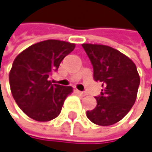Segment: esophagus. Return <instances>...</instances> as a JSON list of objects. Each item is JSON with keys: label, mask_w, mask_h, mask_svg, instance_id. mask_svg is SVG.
I'll list each match as a JSON object with an SVG mask.
<instances>
[{"label": "esophagus", "mask_w": 152, "mask_h": 152, "mask_svg": "<svg viewBox=\"0 0 152 152\" xmlns=\"http://www.w3.org/2000/svg\"><path fill=\"white\" fill-rule=\"evenodd\" d=\"M77 93L81 95V96H86V93H85V92H82V91H77Z\"/></svg>", "instance_id": "34e87169"}]
</instances>
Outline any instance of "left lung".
<instances>
[{
    "label": "left lung",
    "mask_w": 152,
    "mask_h": 152,
    "mask_svg": "<svg viewBox=\"0 0 152 152\" xmlns=\"http://www.w3.org/2000/svg\"><path fill=\"white\" fill-rule=\"evenodd\" d=\"M94 68V79L102 82L103 89L95 96L97 105L86 112L89 120L101 126L116 124L135 103L140 77L135 64L109 46L82 44Z\"/></svg>",
    "instance_id": "1"
}]
</instances>
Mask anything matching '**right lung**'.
Instances as JSON below:
<instances>
[{"label": "right lung", "instance_id": "1", "mask_svg": "<svg viewBox=\"0 0 152 152\" xmlns=\"http://www.w3.org/2000/svg\"><path fill=\"white\" fill-rule=\"evenodd\" d=\"M75 47L48 39L28 47L14 59L9 75L10 91L18 106L31 119L48 122L59 115L73 88L52 84L50 75Z\"/></svg>", "mask_w": 152, "mask_h": 152}]
</instances>
